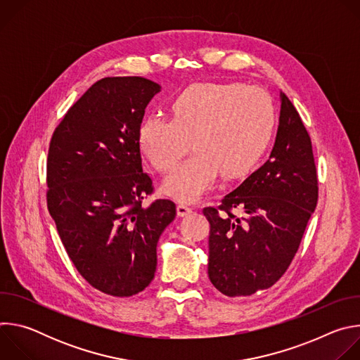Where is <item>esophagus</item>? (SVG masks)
<instances>
[{"mask_svg":"<svg viewBox=\"0 0 360 360\" xmlns=\"http://www.w3.org/2000/svg\"><path fill=\"white\" fill-rule=\"evenodd\" d=\"M176 211H178V215H179V217H186V215L192 214V208L188 207V205H184V203H179V205H178Z\"/></svg>","mask_w":360,"mask_h":360,"instance_id":"34e87169","label":"esophagus"}]
</instances>
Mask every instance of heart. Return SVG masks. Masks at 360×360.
Listing matches in <instances>:
<instances>
[{
    "mask_svg": "<svg viewBox=\"0 0 360 360\" xmlns=\"http://www.w3.org/2000/svg\"><path fill=\"white\" fill-rule=\"evenodd\" d=\"M171 112L172 120L146 117L138 129V143L150 165L168 174L193 142L196 152L162 185L179 202L200 199L222 174L225 178L249 174L274 132V102L259 86L196 84L176 95Z\"/></svg>",
    "mask_w": 360,
    "mask_h": 360,
    "instance_id": "heart-1",
    "label": "heart"
}]
</instances>
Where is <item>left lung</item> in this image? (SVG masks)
Here are the masks:
<instances>
[{
  "label": "left lung",
  "instance_id": "left-lung-1",
  "mask_svg": "<svg viewBox=\"0 0 360 360\" xmlns=\"http://www.w3.org/2000/svg\"><path fill=\"white\" fill-rule=\"evenodd\" d=\"M312 141L296 108L281 92V115L269 160L219 207L203 208L211 225L208 275L229 297L274 286L299 249L318 203ZM233 209L244 211L242 217Z\"/></svg>",
  "mask_w": 360,
  "mask_h": 360
}]
</instances>
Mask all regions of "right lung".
<instances>
[{
    "instance_id": "obj_1",
    "label": "right lung",
    "mask_w": 360,
    "mask_h": 360,
    "mask_svg": "<svg viewBox=\"0 0 360 360\" xmlns=\"http://www.w3.org/2000/svg\"><path fill=\"white\" fill-rule=\"evenodd\" d=\"M161 86L142 77L96 81L51 136L46 207L79 275L95 289L128 297L157 269V243L176 207L157 199L142 172L138 129Z\"/></svg>"
}]
</instances>
